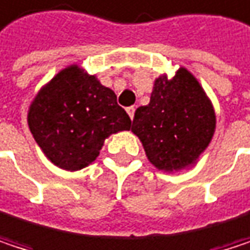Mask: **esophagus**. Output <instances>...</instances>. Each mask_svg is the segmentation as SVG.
I'll return each instance as SVG.
<instances>
[{"instance_id": "1", "label": "esophagus", "mask_w": 250, "mask_h": 250, "mask_svg": "<svg viewBox=\"0 0 250 250\" xmlns=\"http://www.w3.org/2000/svg\"><path fill=\"white\" fill-rule=\"evenodd\" d=\"M126 112H128L129 118H131V119H134V115H135V107H134V106H129V107H126Z\"/></svg>"}]
</instances>
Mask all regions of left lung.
I'll list each match as a JSON object with an SVG mask.
<instances>
[{
	"label": "left lung",
	"mask_w": 250,
	"mask_h": 250,
	"mask_svg": "<svg viewBox=\"0 0 250 250\" xmlns=\"http://www.w3.org/2000/svg\"><path fill=\"white\" fill-rule=\"evenodd\" d=\"M214 129L211 102L185 68L172 80L162 75L154 81L150 103L135 110L132 122L148 160L170 172L192 165L209 144Z\"/></svg>",
	"instance_id": "1"
}]
</instances>
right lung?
Instances as JSON below:
<instances>
[{
	"mask_svg": "<svg viewBox=\"0 0 250 250\" xmlns=\"http://www.w3.org/2000/svg\"><path fill=\"white\" fill-rule=\"evenodd\" d=\"M27 121L45 156L65 170L83 169L96 160L110 134L131 129V118L116 94L75 65L41 90Z\"/></svg>",
	"mask_w": 250,
	"mask_h": 250,
	"instance_id": "add662e5",
	"label": "right lung"
}]
</instances>
